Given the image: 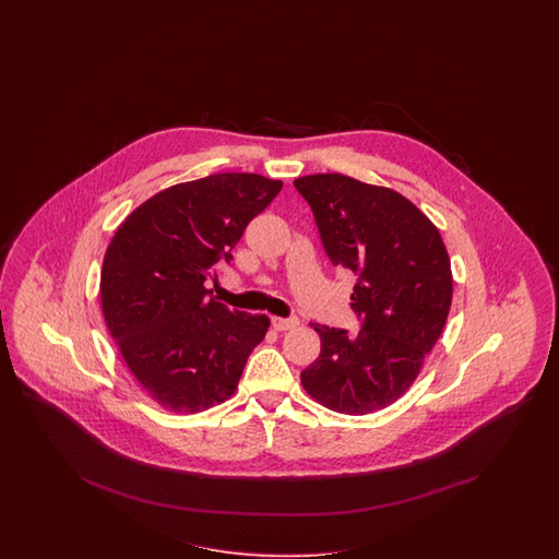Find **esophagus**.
Returning <instances> with one entry per match:
<instances>
[{
    "label": "esophagus",
    "instance_id": "obj_1",
    "mask_svg": "<svg viewBox=\"0 0 559 559\" xmlns=\"http://www.w3.org/2000/svg\"><path fill=\"white\" fill-rule=\"evenodd\" d=\"M272 328L274 330H278V332H285V330H293V328H297L299 325V320L297 318H271Z\"/></svg>",
    "mask_w": 559,
    "mask_h": 559
}]
</instances>
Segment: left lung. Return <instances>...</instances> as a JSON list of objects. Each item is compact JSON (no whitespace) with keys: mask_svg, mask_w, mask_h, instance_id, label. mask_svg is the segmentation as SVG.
Listing matches in <instances>:
<instances>
[{"mask_svg":"<svg viewBox=\"0 0 559 559\" xmlns=\"http://www.w3.org/2000/svg\"><path fill=\"white\" fill-rule=\"evenodd\" d=\"M323 250L356 274L350 295L360 332L316 325L322 353L301 372L305 391L340 414L390 406L418 377L453 299V276L439 229L391 188L344 174L297 178Z\"/></svg>","mask_w":559,"mask_h":559,"instance_id":"1","label":"left lung"}]
</instances>
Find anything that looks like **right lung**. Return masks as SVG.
<instances>
[{"label":"right lung","mask_w":559,"mask_h":559,"mask_svg":"<svg viewBox=\"0 0 559 559\" xmlns=\"http://www.w3.org/2000/svg\"><path fill=\"white\" fill-rule=\"evenodd\" d=\"M281 188L260 174H213L157 192L112 237L102 264L104 322L159 406L194 414L237 390L271 320L219 304L204 283L217 281Z\"/></svg>","instance_id":"obj_1"}]
</instances>
